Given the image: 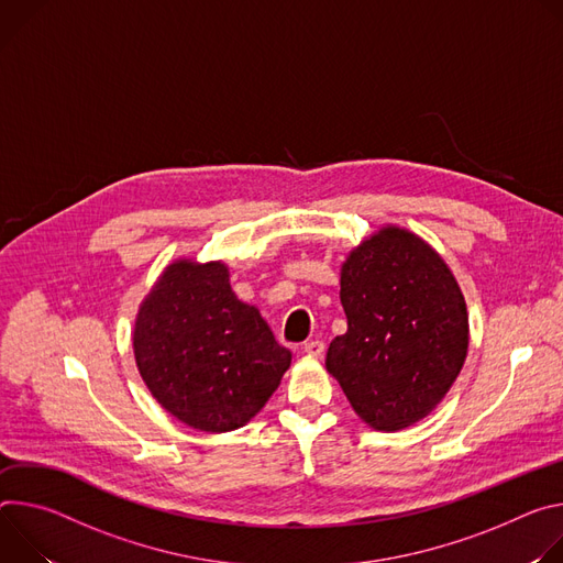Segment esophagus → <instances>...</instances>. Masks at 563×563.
<instances>
[{
    "mask_svg": "<svg viewBox=\"0 0 563 563\" xmlns=\"http://www.w3.org/2000/svg\"><path fill=\"white\" fill-rule=\"evenodd\" d=\"M303 353L306 355H313V357H322L324 355V342L320 340H310L303 344Z\"/></svg>",
    "mask_w": 563,
    "mask_h": 563,
    "instance_id": "esophagus-1",
    "label": "esophagus"
}]
</instances>
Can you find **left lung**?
I'll list each match as a JSON object with an SVG mask.
<instances>
[{"mask_svg":"<svg viewBox=\"0 0 563 563\" xmlns=\"http://www.w3.org/2000/svg\"><path fill=\"white\" fill-rule=\"evenodd\" d=\"M346 333L327 368L373 429L398 431L431 413L463 368L470 322L452 271L418 234L387 225L342 264Z\"/></svg>","mask_w":563,"mask_h":563,"instance_id":"8db88e82","label":"left lung"}]
</instances>
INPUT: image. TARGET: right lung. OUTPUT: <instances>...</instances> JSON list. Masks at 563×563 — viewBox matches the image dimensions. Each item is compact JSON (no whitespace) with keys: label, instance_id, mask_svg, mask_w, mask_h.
Masks as SVG:
<instances>
[{"label":"right lung","instance_id":"obj_1","mask_svg":"<svg viewBox=\"0 0 563 563\" xmlns=\"http://www.w3.org/2000/svg\"><path fill=\"white\" fill-rule=\"evenodd\" d=\"M134 355L152 396L201 431L257 416L290 366L260 310L236 299L228 266L178 260L139 308Z\"/></svg>","mask_w":563,"mask_h":563}]
</instances>
